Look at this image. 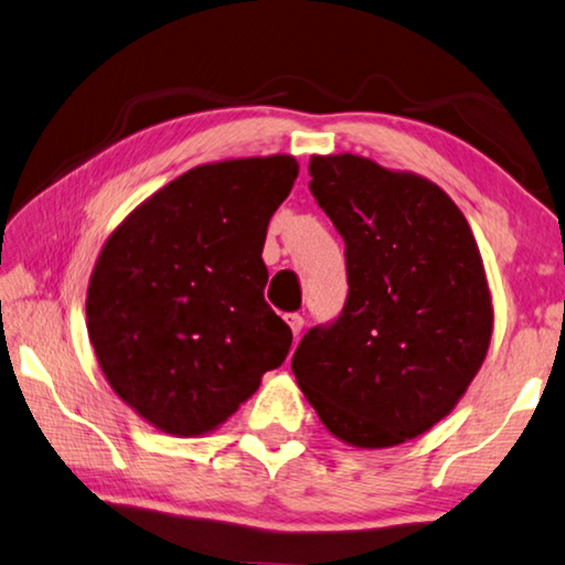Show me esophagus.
<instances>
[{
  "instance_id": "obj_1",
  "label": "esophagus",
  "mask_w": 565,
  "mask_h": 565,
  "mask_svg": "<svg viewBox=\"0 0 565 565\" xmlns=\"http://www.w3.org/2000/svg\"><path fill=\"white\" fill-rule=\"evenodd\" d=\"M288 324H290V330H292L295 338H300V332H302V328H305L302 315H288Z\"/></svg>"
}]
</instances>
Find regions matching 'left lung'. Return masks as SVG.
<instances>
[{"label":"left lung","instance_id":"left-lung-1","mask_svg":"<svg viewBox=\"0 0 565 565\" xmlns=\"http://www.w3.org/2000/svg\"><path fill=\"white\" fill-rule=\"evenodd\" d=\"M315 201L344 237L350 295L312 328L292 372L332 437L397 447L457 407L487 360L493 302L459 205L429 178L372 158L312 156Z\"/></svg>","mask_w":565,"mask_h":565}]
</instances>
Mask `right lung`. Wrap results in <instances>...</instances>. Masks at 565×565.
Returning a JSON list of instances; mask_svg holds the SVG:
<instances>
[{
    "label": "right lung",
    "mask_w": 565,
    "mask_h": 565,
    "mask_svg": "<svg viewBox=\"0 0 565 565\" xmlns=\"http://www.w3.org/2000/svg\"><path fill=\"white\" fill-rule=\"evenodd\" d=\"M298 173L288 153L195 166L106 237L88 340L111 390L158 431H215L288 358L292 332L263 298L260 255Z\"/></svg>",
    "instance_id": "obj_1"
}]
</instances>
